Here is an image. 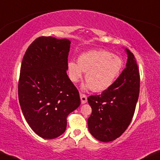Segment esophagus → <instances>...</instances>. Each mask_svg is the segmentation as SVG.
Segmentation results:
<instances>
[{
  "label": "esophagus",
  "instance_id": "1",
  "mask_svg": "<svg viewBox=\"0 0 160 160\" xmlns=\"http://www.w3.org/2000/svg\"><path fill=\"white\" fill-rule=\"evenodd\" d=\"M80 98H81V101H82V104H84L87 102V96L84 95V94L80 93Z\"/></svg>",
  "mask_w": 160,
  "mask_h": 160
}]
</instances>
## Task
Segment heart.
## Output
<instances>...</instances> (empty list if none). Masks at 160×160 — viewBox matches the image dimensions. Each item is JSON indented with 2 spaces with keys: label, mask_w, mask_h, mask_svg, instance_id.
I'll return each mask as SVG.
<instances>
[{
  "label": "heart",
  "mask_w": 160,
  "mask_h": 160,
  "mask_svg": "<svg viewBox=\"0 0 160 160\" xmlns=\"http://www.w3.org/2000/svg\"><path fill=\"white\" fill-rule=\"evenodd\" d=\"M123 62L119 56L106 50L89 51L78 57V62L71 60L68 62L69 78L77 82L86 73L87 84L82 86L86 90L100 92L106 90L114 82L121 73Z\"/></svg>",
  "instance_id": "1"
}]
</instances>
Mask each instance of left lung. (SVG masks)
Instances as JSON below:
<instances>
[{"instance_id":"left-lung-1","label":"left lung","mask_w":160,"mask_h":160,"mask_svg":"<svg viewBox=\"0 0 160 160\" xmlns=\"http://www.w3.org/2000/svg\"><path fill=\"white\" fill-rule=\"evenodd\" d=\"M126 68L117 79L100 95L87 98L92 113L87 124L98 141L110 142L121 136L132 121L140 91V75L135 58L130 50Z\"/></svg>"}]
</instances>
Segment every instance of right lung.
Instances as JSON below:
<instances>
[{"label":"right lung","instance_id":"right-lung-1","mask_svg":"<svg viewBox=\"0 0 160 160\" xmlns=\"http://www.w3.org/2000/svg\"><path fill=\"white\" fill-rule=\"evenodd\" d=\"M71 41L39 37L23 57L18 84L22 113L44 139L64 133L67 117L81 104L78 89L67 75Z\"/></svg>","mask_w":160,"mask_h":160}]
</instances>
